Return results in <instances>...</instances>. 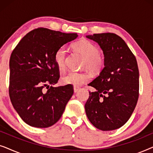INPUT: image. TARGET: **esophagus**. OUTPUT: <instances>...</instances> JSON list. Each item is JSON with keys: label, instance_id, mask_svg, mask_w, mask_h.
I'll list each match as a JSON object with an SVG mask.
<instances>
[{"label": "esophagus", "instance_id": "34e87169", "mask_svg": "<svg viewBox=\"0 0 153 153\" xmlns=\"http://www.w3.org/2000/svg\"><path fill=\"white\" fill-rule=\"evenodd\" d=\"M79 87H76V86H74V93H77V92H78L79 91Z\"/></svg>", "mask_w": 153, "mask_h": 153}]
</instances>
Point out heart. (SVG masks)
Segmentation results:
<instances>
[{
	"instance_id": "b5f03b06",
	"label": "heart",
	"mask_w": 153,
	"mask_h": 153,
	"mask_svg": "<svg viewBox=\"0 0 153 153\" xmlns=\"http://www.w3.org/2000/svg\"><path fill=\"white\" fill-rule=\"evenodd\" d=\"M74 48L84 56L82 66L93 73H98L104 68L105 59L104 56L99 52V49L95 45L88 39H83L74 45ZM67 48L62 46L56 50L54 54V62L60 70H64L66 65ZM91 75L87 72H74L71 71L62 77V83L80 86L89 81Z\"/></svg>"
}]
</instances>
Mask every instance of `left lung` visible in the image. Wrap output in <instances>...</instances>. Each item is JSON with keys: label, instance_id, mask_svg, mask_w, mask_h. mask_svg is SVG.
<instances>
[{"label": "left lung", "instance_id": "left-lung-1", "mask_svg": "<svg viewBox=\"0 0 153 153\" xmlns=\"http://www.w3.org/2000/svg\"><path fill=\"white\" fill-rule=\"evenodd\" d=\"M99 44L105 65L99 76L88 85L85 104L86 116L96 128L111 131L127 122L136 107L139 95V72L135 56L125 42L114 33L88 35Z\"/></svg>", "mask_w": 153, "mask_h": 153}]
</instances>
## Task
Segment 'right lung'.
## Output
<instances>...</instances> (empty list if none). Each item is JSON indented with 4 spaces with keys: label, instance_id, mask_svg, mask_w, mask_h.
Masks as SVG:
<instances>
[{
    "label": "right lung",
    "instance_id": "right-lung-1",
    "mask_svg": "<svg viewBox=\"0 0 153 153\" xmlns=\"http://www.w3.org/2000/svg\"><path fill=\"white\" fill-rule=\"evenodd\" d=\"M77 37L76 33L38 28L27 33L12 52L10 98L26 124L45 128L61 118L74 89L71 85L49 86L60 78L53 57L58 48Z\"/></svg>",
    "mask_w": 153,
    "mask_h": 153
}]
</instances>
